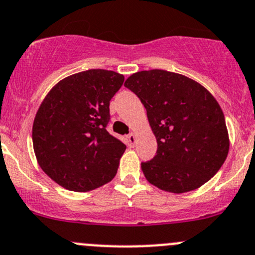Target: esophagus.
Listing matches in <instances>:
<instances>
[{
    "label": "esophagus",
    "mask_w": 255,
    "mask_h": 255,
    "mask_svg": "<svg viewBox=\"0 0 255 255\" xmlns=\"http://www.w3.org/2000/svg\"><path fill=\"white\" fill-rule=\"evenodd\" d=\"M135 140H137V134H135L134 132L129 133V134H128V137H127L128 144H129L130 147H133V145L135 144Z\"/></svg>",
    "instance_id": "34e87169"
}]
</instances>
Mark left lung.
<instances>
[{"label":"left lung","mask_w":255,"mask_h":255,"mask_svg":"<svg viewBox=\"0 0 255 255\" xmlns=\"http://www.w3.org/2000/svg\"><path fill=\"white\" fill-rule=\"evenodd\" d=\"M125 86L144 105L157 139V154L140 165L145 179L177 194L208 182L229 152L223 111L212 93L187 76L164 70L133 73Z\"/></svg>","instance_id":"left-lung-1"}]
</instances>
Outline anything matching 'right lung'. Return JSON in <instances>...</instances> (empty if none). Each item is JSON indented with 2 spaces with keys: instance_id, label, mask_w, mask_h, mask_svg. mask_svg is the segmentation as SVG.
<instances>
[{
  "instance_id": "right-lung-1",
  "label": "right lung",
  "mask_w": 255,
  "mask_h": 255,
  "mask_svg": "<svg viewBox=\"0 0 255 255\" xmlns=\"http://www.w3.org/2000/svg\"><path fill=\"white\" fill-rule=\"evenodd\" d=\"M125 76L88 70L63 78L42 101L32 127L37 162L53 182L90 192L111 182L126 145L106 129Z\"/></svg>"
}]
</instances>
